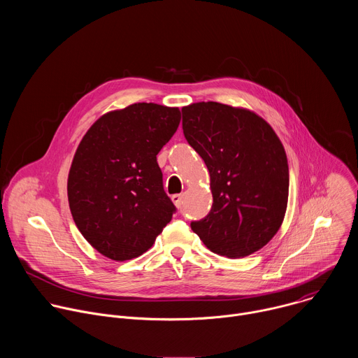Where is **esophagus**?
Listing matches in <instances>:
<instances>
[{"instance_id": "esophagus-1", "label": "esophagus", "mask_w": 358, "mask_h": 358, "mask_svg": "<svg viewBox=\"0 0 358 358\" xmlns=\"http://www.w3.org/2000/svg\"><path fill=\"white\" fill-rule=\"evenodd\" d=\"M171 199H173V202L176 203L177 208H181V206H182V194H174V195L171 196Z\"/></svg>"}]
</instances>
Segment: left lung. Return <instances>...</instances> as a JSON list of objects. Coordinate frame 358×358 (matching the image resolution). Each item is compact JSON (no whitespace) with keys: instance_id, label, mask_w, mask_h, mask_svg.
<instances>
[{"instance_id":"1","label":"left lung","mask_w":358,"mask_h":358,"mask_svg":"<svg viewBox=\"0 0 358 358\" xmlns=\"http://www.w3.org/2000/svg\"><path fill=\"white\" fill-rule=\"evenodd\" d=\"M188 144L211 177L213 207L191 229L210 250L243 258L279 231L287 206L289 166L273 129L258 115L217 101L181 109Z\"/></svg>"}]
</instances>
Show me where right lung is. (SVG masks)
Returning <instances> with one entry per match:
<instances>
[{"label": "right lung", "mask_w": 358, "mask_h": 358, "mask_svg": "<svg viewBox=\"0 0 358 358\" xmlns=\"http://www.w3.org/2000/svg\"><path fill=\"white\" fill-rule=\"evenodd\" d=\"M178 108L134 103L101 116L83 136L68 177L73 221L113 261L140 257L177 211L157 155L180 124Z\"/></svg>", "instance_id": "add662e5"}]
</instances>
